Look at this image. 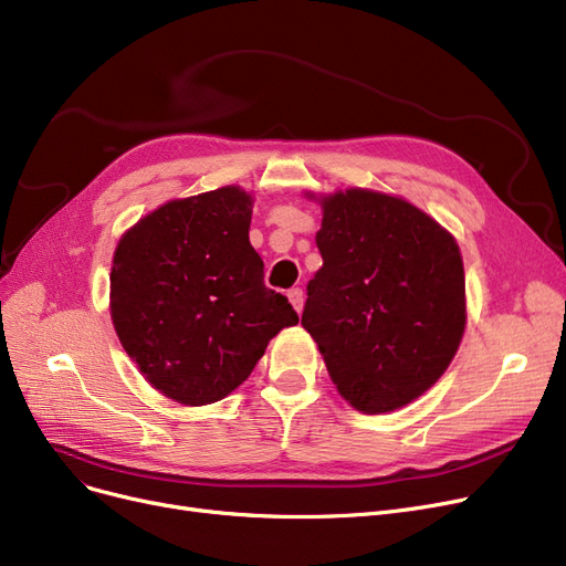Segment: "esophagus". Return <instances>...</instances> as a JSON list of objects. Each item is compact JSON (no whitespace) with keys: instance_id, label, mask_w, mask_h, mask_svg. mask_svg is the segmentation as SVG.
<instances>
[{"instance_id":"obj_1","label":"esophagus","mask_w":566,"mask_h":566,"mask_svg":"<svg viewBox=\"0 0 566 566\" xmlns=\"http://www.w3.org/2000/svg\"><path fill=\"white\" fill-rule=\"evenodd\" d=\"M286 296H289V301H291V305H293V310H296L298 314L303 312V305H305V293H303V289H291L289 293H286Z\"/></svg>"}]
</instances>
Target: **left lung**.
<instances>
[{
  "label": "left lung",
  "instance_id": "left-lung-1",
  "mask_svg": "<svg viewBox=\"0 0 566 566\" xmlns=\"http://www.w3.org/2000/svg\"><path fill=\"white\" fill-rule=\"evenodd\" d=\"M303 326L339 396L365 413L409 405L444 375L464 331L455 240L411 203L349 189L322 201Z\"/></svg>",
  "mask_w": 566,
  "mask_h": 566
}]
</instances>
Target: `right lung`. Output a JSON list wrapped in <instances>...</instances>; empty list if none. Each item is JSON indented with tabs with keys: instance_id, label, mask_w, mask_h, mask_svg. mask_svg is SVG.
I'll return each mask as SVG.
<instances>
[{
	"instance_id": "add662e5",
	"label": "right lung",
	"mask_w": 566,
	"mask_h": 566,
	"mask_svg": "<svg viewBox=\"0 0 566 566\" xmlns=\"http://www.w3.org/2000/svg\"><path fill=\"white\" fill-rule=\"evenodd\" d=\"M250 222L252 196L222 187L161 206L115 250V333L145 379L180 405L229 396L268 342L298 324L286 296L263 284Z\"/></svg>"
}]
</instances>
